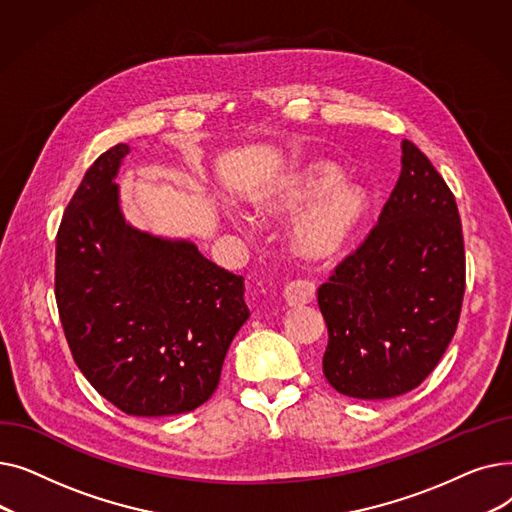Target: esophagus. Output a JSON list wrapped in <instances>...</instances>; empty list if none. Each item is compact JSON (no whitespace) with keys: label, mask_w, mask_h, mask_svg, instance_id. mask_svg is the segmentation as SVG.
Instances as JSON below:
<instances>
[{"label":"esophagus","mask_w":512,"mask_h":512,"mask_svg":"<svg viewBox=\"0 0 512 512\" xmlns=\"http://www.w3.org/2000/svg\"><path fill=\"white\" fill-rule=\"evenodd\" d=\"M284 299L288 307H301L315 299V284L307 280H294L286 284L284 288Z\"/></svg>","instance_id":"34e87169"}]
</instances>
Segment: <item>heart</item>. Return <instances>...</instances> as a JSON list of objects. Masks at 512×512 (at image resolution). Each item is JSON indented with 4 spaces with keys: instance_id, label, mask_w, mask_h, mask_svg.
Wrapping results in <instances>:
<instances>
[{
    "instance_id": "heart-1",
    "label": "heart",
    "mask_w": 512,
    "mask_h": 512,
    "mask_svg": "<svg viewBox=\"0 0 512 512\" xmlns=\"http://www.w3.org/2000/svg\"><path fill=\"white\" fill-rule=\"evenodd\" d=\"M255 207L270 220L299 215L290 232L292 251L309 261H332L348 253L371 218V195L332 161L313 159L278 178L255 197ZM228 222L240 232H253L251 215L226 211Z\"/></svg>"
}]
</instances>
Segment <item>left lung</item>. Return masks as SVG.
<instances>
[{
    "label": "left lung",
    "mask_w": 512,
    "mask_h": 512,
    "mask_svg": "<svg viewBox=\"0 0 512 512\" xmlns=\"http://www.w3.org/2000/svg\"><path fill=\"white\" fill-rule=\"evenodd\" d=\"M380 224L317 290L328 326L324 375L361 400L417 388L442 359L465 294L461 215L444 178L411 141Z\"/></svg>",
    "instance_id": "8db88e82"
}]
</instances>
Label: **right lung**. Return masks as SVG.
<instances>
[{"label":"right lung","instance_id":"obj_1","mask_svg":"<svg viewBox=\"0 0 512 512\" xmlns=\"http://www.w3.org/2000/svg\"><path fill=\"white\" fill-rule=\"evenodd\" d=\"M124 143L101 153L70 199L56 240V301L72 357L126 415L188 413L220 384L249 319L245 278L195 242L132 226L116 182Z\"/></svg>","mask_w":512,"mask_h":512}]
</instances>
